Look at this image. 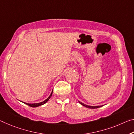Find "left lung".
Listing matches in <instances>:
<instances>
[{
	"label": "left lung",
	"instance_id": "obj_1",
	"mask_svg": "<svg viewBox=\"0 0 134 134\" xmlns=\"http://www.w3.org/2000/svg\"><path fill=\"white\" fill-rule=\"evenodd\" d=\"M79 103L81 105H82L83 106H84V107H87V108H89V109H98V108H99V107H103V106L104 105H97V106H91V105H86V104H85L84 103H82V102H80V101H79Z\"/></svg>",
	"mask_w": 134,
	"mask_h": 134
}]
</instances>
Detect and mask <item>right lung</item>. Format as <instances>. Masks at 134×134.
Masks as SVG:
<instances>
[{"label": "right lung", "mask_w": 134, "mask_h": 134, "mask_svg": "<svg viewBox=\"0 0 134 134\" xmlns=\"http://www.w3.org/2000/svg\"><path fill=\"white\" fill-rule=\"evenodd\" d=\"M52 92H53V90H52V91L51 94H50V95H49V97L48 98L46 99L45 100L43 101L40 102V103H33V104L26 103H24V102H23V103L25 104H27V105H29V106H30V107H39V106H40V105H43L44 104H45V103H47L48 101L49 100V99H50V98L51 97L52 95Z\"/></svg>", "instance_id": "add662e5"}]
</instances>
